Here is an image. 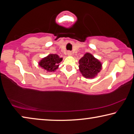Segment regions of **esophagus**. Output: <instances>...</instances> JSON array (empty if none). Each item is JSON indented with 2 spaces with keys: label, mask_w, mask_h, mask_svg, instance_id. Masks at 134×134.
I'll return each instance as SVG.
<instances>
[{
  "label": "esophagus",
  "mask_w": 134,
  "mask_h": 134,
  "mask_svg": "<svg viewBox=\"0 0 134 134\" xmlns=\"http://www.w3.org/2000/svg\"><path fill=\"white\" fill-rule=\"evenodd\" d=\"M72 53L71 51H68L67 52V55H69V56H71V55H72Z\"/></svg>",
  "instance_id": "obj_1"
}]
</instances>
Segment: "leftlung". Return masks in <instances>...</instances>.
<instances>
[{
  "label": "left lung",
  "instance_id": "8db88e82",
  "mask_svg": "<svg viewBox=\"0 0 134 134\" xmlns=\"http://www.w3.org/2000/svg\"><path fill=\"white\" fill-rule=\"evenodd\" d=\"M79 70L85 78L93 79L102 70L101 62L89 53H86L79 61Z\"/></svg>",
  "mask_w": 134,
  "mask_h": 134
}]
</instances>
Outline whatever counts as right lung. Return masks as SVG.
<instances>
[{
	"label": "right lung",
	"instance_id": "1",
	"mask_svg": "<svg viewBox=\"0 0 134 134\" xmlns=\"http://www.w3.org/2000/svg\"><path fill=\"white\" fill-rule=\"evenodd\" d=\"M62 60L63 58H60L57 54H49L48 55L41 60L38 63V65L47 71L53 72L58 69L60 65L59 64Z\"/></svg>",
	"mask_w": 134,
	"mask_h": 134
}]
</instances>
